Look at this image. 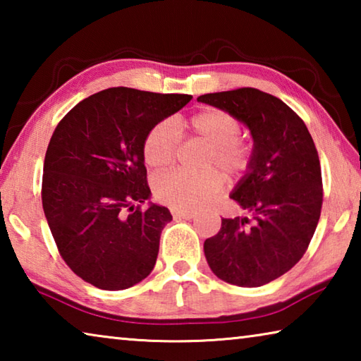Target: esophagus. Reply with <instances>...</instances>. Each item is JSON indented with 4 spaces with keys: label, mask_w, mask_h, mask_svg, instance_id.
<instances>
[{
    "label": "esophagus",
    "mask_w": 361,
    "mask_h": 361,
    "mask_svg": "<svg viewBox=\"0 0 361 361\" xmlns=\"http://www.w3.org/2000/svg\"><path fill=\"white\" fill-rule=\"evenodd\" d=\"M173 218H183V219H191L195 216L192 210H172Z\"/></svg>",
    "instance_id": "1"
}]
</instances>
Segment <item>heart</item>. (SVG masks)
I'll return each instance as SVG.
<instances>
[{
    "instance_id": "heart-1",
    "label": "heart",
    "mask_w": 361,
    "mask_h": 361,
    "mask_svg": "<svg viewBox=\"0 0 361 361\" xmlns=\"http://www.w3.org/2000/svg\"><path fill=\"white\" fill-rule=\"evenodd\" d=\"M191 130L212 146L205 167H219L228 176H240L252 167L253 146L239 138L242 122L224 109L210 108L189 119ZM181 143L175 119H164L148 132L143 157L151 167L169 166ZM157 200L176 210H195L210 202L221 191L223 176L216 170L191 173L175 169L157 175L152 183Z\"/></svg>"
}]
</instances>
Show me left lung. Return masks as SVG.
Segmentation results:
<instances>
[{"label":"left lung","mask_w":361,"mask_h":361,"mask_svg":"<svg viewBox=\"0 0 361 361\" xmlns=\"http://www.w3.org/2000/svg\"><path fill=\"white\" fill-rule=\"evenodd\" d=\"M199 102L234 114L252 132L253 162L231 199L250 216L223 218L204 242L207 262L224 282L255 288L302 258L320 219V159L304 121L253 87L205 94Z\"/></svg>","instance_id":"1"}]
</instances>
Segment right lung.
Here are the masks:
<instances>
[{
  "label": "right lung",
  "instance_id": "1",
  "mask_svg": "<svg viewBox=\"0 0 361 361\" xmlns=\"http://www.w3.org/2000/svg\"><path fill=\"white\" fill-rule=\"evenodd\" d=\"M111 87L59 122L44 157L42 209L59 253L100 290H126L154 269L169 209L151 204L143 143L157 122L191 100Z\"/></svg>",
  "mask_w": 361,
  "mask_h": 361
}]
</instances>
